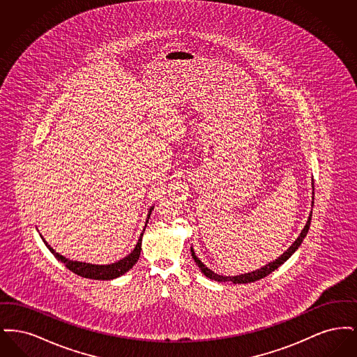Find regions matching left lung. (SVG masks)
I'll return each instance as SVG.
<instances>
[{"instance_id":"1","label":"left lung","mask_w":357,"mask_h":357,"mask_svg":"<svg viewBox=\"0 0 357 357\" xmlns=\"http://www.w3.org/2000/svg\"><path fill=\"white\" fill-rule=\"evenodd\" d=\"M310 220H312V214L309 215V220L306 222L305 227H304V230L301 231L300 237L297 238V239L293 242V245L289 248L288 250H287L284 255H281V257H278L275 261H273L271 264H268L266 266H264V268H261V269L255 271V272L246 273V274L234 275V277L220 275V274H217V273L211 272L208 268H206V265H204V262H201V259L195 255L192 249H191V255H192L194 261L197 262V265L199 266L201 272L204 273L206 277L211 278V280H215V281H220V282L231 281V282H234V284H248V282H255V281H258V280H261V278L266 277L268 274H271V273L274 272L278 266H281L287 259L290 258V255H293V253L300 248L301 242L304 241V238H305L306 234H307V230H309V226H310Z\"/></svg>"}]
</instances>
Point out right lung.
Masks as SVG:
<instances>
[{
	"mask_svg": "<svg viewBox=\"0 0 357 357\" xmlns=\"http://www.w3.org/2000/svg\"><path fill=\"white\" fill-rule=\"evenodd\" d=\"M151 211H153V207L150 208V213H149V217H147V223H149V220H150ZM144 229H146V226H144ZM143 233H144V230H143ZM143 233L140 234V238H139V241L136 243L135 249L127 257H124L123 259H120V261L115 262V264H111V265H92V264H85V262L70 261L68 258L56 253L52 249L51 245H48V242H45L44 239L43 241L47 245V248L51 250L52 255H54L59 261H61L70 272H73L75 274L80 275V277H84V278H91V280H114V278H118L120 275H123L124 273L128 272L135 265L136 261L139 259L140 250H142V237H143Z\"/></svg>",
	"mask_w": 357,
	"mask_h": 357,
	"instance_id": "right-lung-1",
	"label": "right lung"
}]
</instances>
